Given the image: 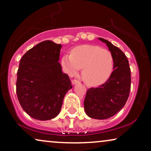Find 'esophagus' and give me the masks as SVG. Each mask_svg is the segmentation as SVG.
I'll return each mask as SVG.
<instances>
[{
  "label": "esophagus",
  "mask_w": 151,
  "mask_h": 151,
  "mask_svg": "<svg viewBox=\"0 0 151 151\" xmlns=\"http://www.w3.org/2000/svg\"><path fill=\"white\" fill-rule=\"evenodd\" d=\"M78 82H79V81H78V80H76V79H74V80H72V84H78Z\"/></svg>",
  "instance_id": "obj_1"
}]
</instances>
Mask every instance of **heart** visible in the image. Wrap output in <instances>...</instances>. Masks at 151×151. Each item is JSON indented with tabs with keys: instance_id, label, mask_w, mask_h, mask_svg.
Listing matches in <instances>:
<instances>
[{
	"instance_id": "heart-1",
	"label": "heart",
	"mask_w": 151,
	"mask_h": 151,
	"mask_svg": "<svg viewBox=\"0 0 151 151\" xmlns=\"http://www.w3.org/2000/svg\"><path fill=\"white\" fill-rule=\"evenodd\" d=\"M62 64L70 76L77 74L83 69L82 79L88 85L96 86L109 79L113 68V59L110 51L95 45H80L71 54L64 55Z\"/></svg>"
}]
</instances>
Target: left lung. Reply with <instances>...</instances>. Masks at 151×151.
<instances>
[{
	"mask_svg": "<svg viewBox=\"0 0 151 151\" xmlns=\"http://www.w3.org/2000/svg\"><path fill=\"white\" fill-rule=\"evenodd\" d=\"M108 47L113 59V71L108 80L98 88H90L84 101L86 114L97 119L113 116L124 106L131 90V69L127 56L109 41L99 38Z\"/></svg>",
	"mask_w": 151,
	"mask_h": 151,
	"instance_id": "left-lung-1",
	"label": "left lung"
}]
</instances>
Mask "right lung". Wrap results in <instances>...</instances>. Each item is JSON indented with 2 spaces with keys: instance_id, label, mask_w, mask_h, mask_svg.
I'll return each instance as SVG.
<instances>
[{
  "instance_id": "obj_1",
  "label": "right lung",
  "mask_w": 151,
  "mask_h": 151,
  "mask_svg": "<svg viewBox=\"0 0 151 151\" xmlns=\"http://www.w3.org/2000/svg\"><path fill=\"white\" fill-rule=\"evenodd\" d=\"M62 45L51 40L40 42L24 53L17 72L16 93L20 106L38 120L54 118L66 93L72 88L58 62Z\"/></svg>"
}]
</instances>
